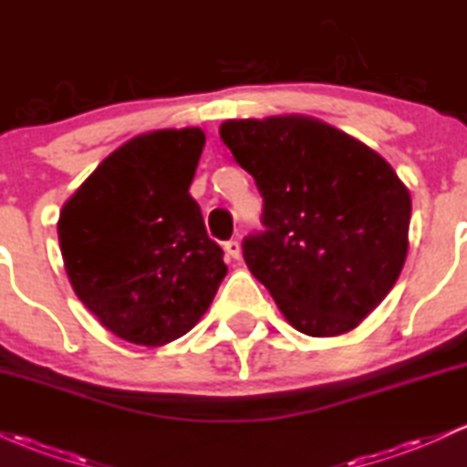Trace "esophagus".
<instances>
[{
    "mask_svg": "<svg viewBox=\"0 0 467 467\" xmlns=\"http://www.w3.org/2000/svg\"><path fill=\"white\" fill-rule=\"evenodd\" d=\"M223 252H226L228 259H239L241 254L239 241H226V244H223Z\"/></svg>",
    "mask_w": 467,
    "mask_h": 467,
    "instance_id": "obj_1",
    "label": "esophagus"
}]
</instances>
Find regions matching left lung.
Instances as JSON below:
<instances>
[{
    "label": "left lung",
    "instance_id": "left-lung-1",
    "mask_svg": "<svg viewBox=\"0 0 467 467\" xmlns=\"http://www.w3.org/2000/svg\"><path fill=\"white\" fill-rule=\"evenodd\" d=\"M219 136L264 195L244 259L301 334L356 329L409 254L410 192L378 151L318 118L226 120Z\"/></svg>",
    "mask_w": 467,
    "mask_h": 467
}]
</instances>
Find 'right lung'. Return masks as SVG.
<instances>
[{
    "label": "right lung",
    "mask_w": 467,
    "mask_h": 467,
    "mask_svg": "<svg viewBox=\"0 0 467 467\" xmlns=\"http://www.w3.org/2000/svg\"><path fill=\"white\" fill-rule=\"evenodd\" d=\"M203 144L200 127L140 133L107 155L58 215L74 294L133 345L189 334L228 272L189 195Z\"/></svg>",
    "instance_id": "obj_1"
}]
</instances>
